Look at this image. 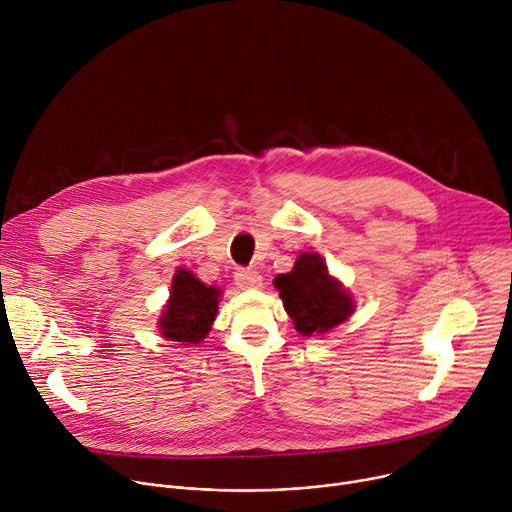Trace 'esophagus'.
<instances>
[{
  "label": "esophagus",
  "instance_id": "34e87169",
  "mask_svg": "<svg viewBox=\"0 0 512 512\" xmlns=\"http://www.w3.org/2000/svg\"><path fill=\"white\" fill-rule=\"evenodd\" d=\"M235 283L241 289H259L261 283H263V277L255 269H241V271L235 273Z\"/></svg>",
  "mask_w": 512,
  "mask_h": 512
}]
</instances>
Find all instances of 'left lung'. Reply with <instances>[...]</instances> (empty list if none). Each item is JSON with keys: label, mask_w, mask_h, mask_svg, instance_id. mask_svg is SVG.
I'll list each match as a JSON object with an SVG mask.
<instances>
[{"label": "left lung", "mask_w": 512, "mask_h": 512, "mask_svg": "<svg viewBox=\"0 0 512 512\" xmlns=\"http://www.w3.org/2000/svg\"><path fill=\"white\" fill-rule=\"evenodd\" d=\"M287 316L302 336L326 334L346 322L356 302L318 253H302L294 269L273 279Z\"/></svg>", "instance_id": "8db88e82"}]
</instances>
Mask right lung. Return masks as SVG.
Here are the masks:
<instances>
[{"label":"right lung","instance_id":"right-lung-1","mask_svg":"<svg viewBox=\"0 0 512 512\" xmlns=\"http://www.w3.org/2000/svg\"><path fill=\"white\" fill-rule=\"evenodd\" d=\"M223 289L202 283L190 269L178 267L172 277L170 298L158 320V330L166 340L180 344H200L216 318Z\"/></svg>","mask_w":512,"mask_h":512}]
</instances>
